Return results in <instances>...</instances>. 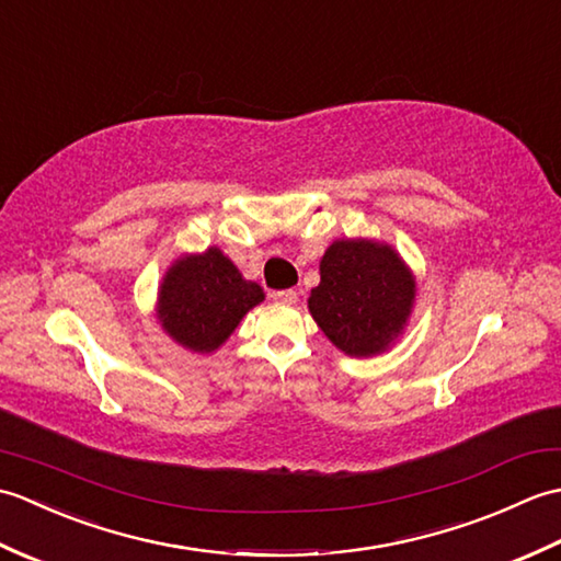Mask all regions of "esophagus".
Instances as JSON below:
<instances>
[{
    "mask_svg": "<svg viewBox=\"0 0 561 561\" xmlns=\"http://www.w3.org/2000/svg\"><path fill=\"white\" fill-rule=\"evenodd\" d=\"M270 296H272V299L277 301V304H287V306L296 304V299H299V294H296L294 289H279V291H272Z\"/></svg>",
    "mask_w": 561,
    "mask_h": 561,
    "instance_id": "34e87169",
    "label": "esophagus"
}]
</instances>
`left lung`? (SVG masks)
Listing matches in <instances>:
<instances>
[{"label":"left lung","mask_w":561,"mask_h":561,"mask_svg":"<svg viewBox=\"0 0 561 561\" xmlns=\"http://www.w3.org/2000/svg\"><path fill=\"white\" fill-rule=\"evenodd\" d=\"M414 294L410 267L388 243L342 238L320 260V284L308 296V311L337 350L374 356L402 335Z\"/></svg>","instance_id":"8db88e82"}]
</instances>
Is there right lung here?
Masks as SVG:
<instances>
[{"label":"right lung","instance_id":"add662e5","mask_svg":"<svg viewBox=\"0 0 561 561\" xmlns=\"http://www.w3.org/2000/svg\"><path fill=\"white\" fill-rule=\"evenodd\" d=\"M265 301L260 284L243 279L217 245L178 257L159 287V323L181 347L211 354L231 337L250 308Z\"/></svg>","mask_w":561,"mask_h":561}]
</instances>
